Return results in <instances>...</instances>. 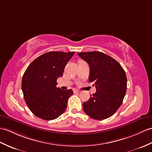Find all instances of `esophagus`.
<instances>
[{"instance_id":"obj_1","label":"esophagus","mask_w":152,"mask_h":152,"mask_svg":"<svg viewBox=\"0 0 152 152\" xmlns=\"http://www.w3.org/2000/svg\"><path fill=\"white\" fill-rule=\"evenodd\" d=\"M73 91H74V93H78V92H80V91L78 89H74Z\"/></svg>"}]
</instances>
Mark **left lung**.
<instances>
[{"mask_svg": "<svg viewBox=\"0 0 152 152\" xmlns=\"http://www.w3.org/2000/svg\"><path fill=\"white\" fill-rule=\"evenodd\" d=\"M89 65V80L96 92L83 104L84 112L95 120L110 117L121 106L127 89L124 70L110 56L100 52L78 53Z\"/></svg>", "mask_w": 152, "mask_h": 152, "instance_id": "left-lung-1", "label": "left lung"}]
</instances>
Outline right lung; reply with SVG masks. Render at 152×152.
Segmentation results:
<instances>
[{"instance_id": "obj_1", "label": "right lung", "mask_w": 152, "mask_h": 152, "mask_svg": "<svg viewBox=\"0 0 152 152\" xmlns=\"http://www.w3.org/2000/svg\"><path fill=\"white\" fill-rule=\"evenodd\" d=\"M75 52H49L31 62L24 72L21 87L28 108L46 121L58 118L66 110L72 89L56 87L65 66Z\"/></svg>"}]
</instances>
